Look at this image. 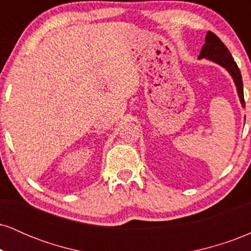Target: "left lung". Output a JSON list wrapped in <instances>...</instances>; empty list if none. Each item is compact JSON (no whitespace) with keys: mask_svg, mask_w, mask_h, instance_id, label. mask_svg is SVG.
<instances>
[{"mask_svg":"<svg viewBox=\"0 0 251 251\" xmlns=\"http://www.w3.org/2000/svg\"><path fill=\"white\" fill-rule=\"evenodd\" d=\"M198 59H208L210 61L217 63L223 68L229 72L230 75L234 79V82L237 88L238 97H240L242 106H246L244 102L243 94V81H242V75L240 68L237 67V63L235 62L234 57L231 56L230 51L226 47L223 42L221 41L220 37L216 36L212 31H208L205 36V43L201 47V54Z\"/></svg>","mask_w":251,"mask_h":251,"instance_id":"1","label":"left lung"}]
</instances>
